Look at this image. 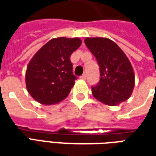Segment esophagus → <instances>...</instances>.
Here are the masks:
<instances>
[{
	"label": "esophagus",
	"instance_id": "esophagus-1",
	"mask_svg": "<svg viewBox=\"0 0 156 156\" xmlns=\"http://www.w3.org/2000/svg\"><path fill=\"white\" fill-rule=\"evenodd\" d=\"M80 78H81V79H82V80H86V78H87V75H86V74H83V75H81V76H80Z\"/></svg>",
	"mask_w": 156,
	"mask_h": 156
}]
</instances>
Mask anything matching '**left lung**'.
I'll list each match as a JSON object with an SVG mask.
<instances>
[{
    "label": "left lung",
    "mask_w": 156,
    "mask_h": 156,
    "mask_svg": "<svg viewBox=\"0 0 156 156\" xmlns=\"http://www.w3.org/2000/svg\"><path fill=\"white\" fill-rule=\"evenodd\" d=\"M84 41L100 68V81L92 86L94 96L108 106L129 99L135 87V74L126 55L108 38H86Z\"/></svg>",
    "instance_id": "8db88e82"
}]
</instances>
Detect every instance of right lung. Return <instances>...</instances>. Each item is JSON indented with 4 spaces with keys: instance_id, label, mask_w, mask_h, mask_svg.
I'll list each match as a JSON object with an SVG mask.
<instances>
[{
    "instance_id": "obj_1",
    "label": "right lung",
    "mask_w": 156,
    "mask_h": 156,
    "mask_svg": "<svg viewBox=\"0 0 156 156\" xmlns=\"http://www.w3.org/2000/svg\"><path fill=\"white\" fill-rule=\"evenodd\" d=\"M81 44L79 38H55L34 55L27 65L26 86L35 101L52 105L68 96L77 79L70 56Z\"/></svg>"
}]
</instances>
